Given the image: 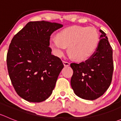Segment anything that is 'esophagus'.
Returning a JSON list of instances; mask_svg holds the SVG:
<instances>
[{"mask_svg":"<svg viewBox=\"0 0 121 121\" xmlns=\"http://www.w3.org/2000/svg\"><path fill=\"white\" fill-rule=\"evenodd\" d=\"M63 64H64V66L65 67H68V66H69V64H70V63H69V62L65 61H63Z\"/></svg>","mask_w":121,"mask_h":121,"instance_id":"esophagus-1","label":"esophagus"}]
</instances>
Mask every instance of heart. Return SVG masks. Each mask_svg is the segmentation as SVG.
<instances>
[{"instance_id": "b5f03b06", "label": "heart", "mask_w": 121, "mask_h": 121, "mask_svg": "<svg viewBox=\"0 0 121 121\" xmlns=\"http://www.w3.org/2000/svg\"><path fill=\"white\" fill-rule=\"evenodd\" d=\"M99 33L92 26H74L65 28L51 38L50 46L56 56L64 55L68 47L69 56L76 60L85 61L94 54L99 43Z\"/></svg>"}]
</instances>
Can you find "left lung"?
<instances>
[{
	"instance_id": "left-lung-1",
	"label": "left lung",
	"mask_w": 121,
	"mask_h": 121,
	"mask_svg": "<svg viewBox=\"0 0 121 121\" xmlns=\"http://www.w3.org/2000/svg\"><path fill=\"white\" fill-rule=\"evenodd\" d=\"M94 54L85 61L71 63V85L76 95L87 100L98 98L111 83L113 71L112 48L102 30Z\"/></svg>"
}]
</instances>
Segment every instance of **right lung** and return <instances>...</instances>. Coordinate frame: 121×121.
<instances>
[{
    "instance_id": "add662e5",
    "label": "right lung",
    "mask_w": 121,
    "mask_h": 121,
    "mask_svg": "<svg viewBox=\"0 0 121 121\" xmlns=\"http://www.w3.org/2000/svg\"><path fill=\"white\" fill-rule=\"evenodd\" d=\"M63 26L30 22L13 37L7 54L9 77L16 92L31 102L45 101L52 94L64 65L52 54L50 36Z\"/></svg>"
}]
</instances>
